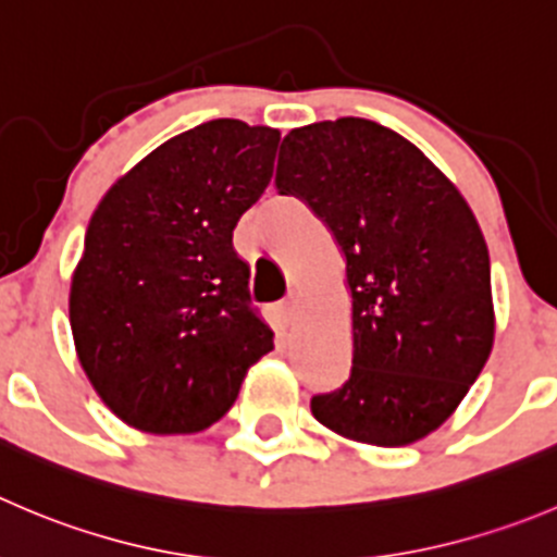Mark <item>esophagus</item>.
Returning <instances> with one entry per match:
<instances>
[{
    "instance_id": "esophagus-1",
    "label": "esophagus",
    "mask_w": 557,
    "mask_h": 557,
    "mask_svg": "<svg viewBox=\"0 0 557 557\" xmlns=\"http://www.w3.org/2000/svg\"><path fill=\"white\" fill-rule=\"evenodd\" d=\"M280 310H283L285 321H296V318H299V310H301L299 294H290L288 299H285L283 305H280Z\"/></svg>"
}]
</instances>
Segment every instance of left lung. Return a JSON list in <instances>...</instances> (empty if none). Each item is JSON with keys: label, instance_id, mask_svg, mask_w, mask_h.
I'll use <instances>...</instances> for the list:
<instances>
[{"label": "left lung", "instance_id": "obj_1", "mask_svg": "<svg viewBox=\"0 0 557 557\" xmlns=\"http://www.w3.org/2000/svg\"><path fill=\"white\" fill-rule=\"evenodd\" d=\"M274 187L332 234L350 296V375L310 399L323 428L372 446L428 438L495 343L490 252L455 182L370 119L290 129Z\"/></svg>", "mask_w": 557, "mask_h": 557}]
</instances>
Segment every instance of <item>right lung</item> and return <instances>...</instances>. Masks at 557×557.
I'll list each match as a JSON object with an SVG mask.
<instances>
[{"label":"right lung","mask_w":557,"mask_h":557,"mask_svg":"<svg viewBox=\"0 0 557 557\" xmlns=\"http://www.w3.org/2000/svg\"><path fill=\"white\" fill-rule=\"evenodd\" d=\"M277 144L274 127L212 119L160 144L91 212L70 329L91 388L129 428H212L274 348L231 239L272 180Z\"/></svg>","instance_id":"add662e5"}]
</instances>
